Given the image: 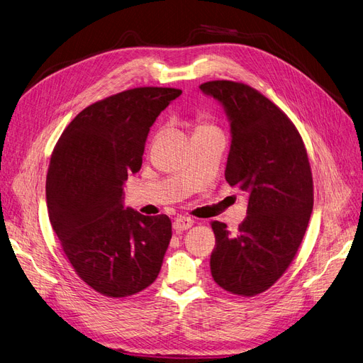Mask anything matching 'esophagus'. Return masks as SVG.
I'll list each match as a JSON object with an SVG mask.
<instances>
[{
	"instance_id": "34e87169",
	"label": "esophagus",
	"mask_w": 363,
	"mask_h": 363,
	"mask_svg": "<svg viewBox=\"0 0 363 363\" xmlns=\"http://www.w3.org/2000/svg\"><path fill=\"white\" fill-rule=\"evenodd\" d=\"M193 223H194V221L190 217H178L177 220H174L173 229L177 232H181V230H185V229H190L193 226Z\"/></svg>"
}]
</instances>
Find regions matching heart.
<instances>
[{
  "mask_svg": "<svg viewBox=\"0 0 363 363\" xmlns=\"http://www.w3.org/2000/svg\"><path fill=\"white\" fill-rule=\"evenodd\" d=\"M206 126H209V125H208L206 122H203V121H202L201 123H199V126H197V130H201V128H206Z\"/></svg>",
  "mask_w": 363,
  "mask_h": 363,
  "instance_id": "1",
  "label": "heart"
}]
</instances>
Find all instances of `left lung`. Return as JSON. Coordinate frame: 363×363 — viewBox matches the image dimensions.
I'll list each match as a JSON object with an SVG mask.
<instances>
[{
  "mask_svg": "<svg viewBox=\"0 0 363 363\" xmlns=\"http://www.w3.org/2000/svg\"><path fill=\"white\" fill-rule=\"evenodd\" d=\"M201 90L225 107L232 137L225 178L249 197L235 235L211 223V274L230 294L253 297L282 277L305 237L313 208L308 152L296 125L256 89L217 79Z\"/></svg>",
  "mask_w": 363,
  "mask_h": 363,
  "instance_id": "left-lung-1",
  "label": "left lung"
}]
</instances>
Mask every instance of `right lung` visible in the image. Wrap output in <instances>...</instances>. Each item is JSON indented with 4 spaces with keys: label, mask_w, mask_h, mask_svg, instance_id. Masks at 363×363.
<instances>
[{
    "label": "right lung",
    "mask_w": 363,
    "mask_h": 363,
    "mask_svg": "<svg viewBox=\"0 0 363 363\" xmlns=\"http://www.w3.org/2000/svg\"><path fill=\"white\" fill-rule=\"evenodd\" d=\"M181 93L137 87L91 104L52 150L46 174L51 226L75 273L102 296L137 294L161 270L172 221L125 208L123 184L142 167L150 126Z\"/></svg>",
    "instance_id": "obj_1"
}]
</instances>
